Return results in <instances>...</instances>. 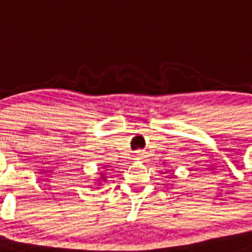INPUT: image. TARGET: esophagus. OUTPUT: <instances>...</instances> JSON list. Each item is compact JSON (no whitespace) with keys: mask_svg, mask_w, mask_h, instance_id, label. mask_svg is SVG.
Segmentation results:
<instances>
[{"mask_svg":"<svg viewBox=\"0 0 252 252\" xmlns=\"http://www.w3.org/2000/svg\"><path fill=\"white\" fill-rule=\"evenodd\" d=\"M145 157H146V154H145V152H141V150L135 152V156H134V158L135 159H144Z\"/></svg>","mask_w":252,"mask_h":252,"instance_id":"1","label":"esophagus"}]
</instances>
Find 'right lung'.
<instances>
[{"label":"right lung","instance_id":"right-lung-1","mask_svg":"<svg viewBox=\"0 0 252 252\" xmlns=\"http://www.w3.org/2000/svg\"><path fill=\"white\" fill-rule=\"evenodd\" d=\"M102 181H106V176H104L103 173H100V177H99V179L96 180V183H99L98 185H100V183H102Z\"/></svg>","mask_w":252,"mask_h":252}]
</instances>
